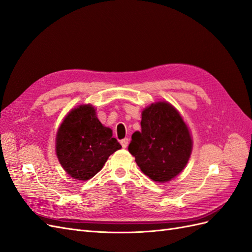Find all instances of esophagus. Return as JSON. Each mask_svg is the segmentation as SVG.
Listing matches in <instances>:
<instances>
[{"label": "esophagus", "mask_w": 252, "mask_h": 252, "mask_svg": "<svg viewBox=\"0 0 252 252\" xmlns=\"http://www.w3.org/2000/svg\"><path fill=\"white\" fill-rule=\"evenodd\" d=\"M120 144H121L122 148H125V149H126V148L128 146V138H124L120 141Z\"/></svg>", "instance_id": "esophagus-1"}]
</instances>
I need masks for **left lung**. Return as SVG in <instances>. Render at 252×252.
<instances>
[{
  "mask_svg": "<svg viewBox=\"0 0 252 252\" xmlns=\"http://www.w3.org/2000/svg\"><path fill=\"white\" fill-rule=\"evenodd\" d=\"M141 131L132 135L128 152L146 176L164 183L189 162L192 141L177 109L167 102L153 103L141 114Z\"/></svg>",
  "mask_w": 252,
  "mask_h": 252,
  "instance_id": "left-lung-1",
  "label": "left lung"
}]
</instances>
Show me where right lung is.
I'll return each mask as SVG.
<instances>
[{
  "label": "right lung",
  "mask_w": 252,
  "mask_h": 252,
  "mask_svg": "<svg viewBox=\"0 0 252 252\" xmlns=\"http://www.w3.org/2000/svg\"><path fill=\"white\" fill-rule=\"evenodd\" d=\"M120 148L111 128L102 126L89 104L72 109L56 136V154L63 168L82 181L96 175L108 157Z\"/></svg>",
  "instance_id": "1"
}]
</instances>
